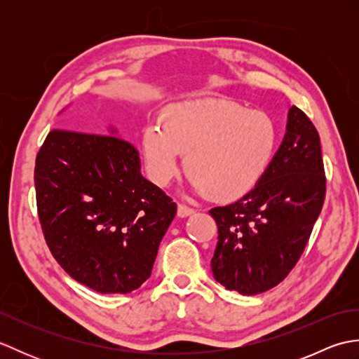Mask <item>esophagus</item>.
<instances>
[{"mask_svg": "<svg viewBox=\"0 0 359 359\" xmlns=\"http://www.w3.org/2000/svg\"><path fill=\"white\" fill-rule=\"evenodd\" d=\"M194 212V208H189V207H187V205H179L177 207V216L179 217H188V216H191Z\"/></svg>", "mask_w": 359, "mask_h": 359, "instance_id": "obj_1", "label": "esophagus"}]
</instances>
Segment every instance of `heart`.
<instances>
[{
  "mask_svg": "<svg viewBox=\"0 0 359 359\" xmlns=\"http://www.w3.org/2000/svg\"><path fill=\"white\" fill-rule=\"evenodd\" d=\"M279 147L276 120L264 111L222 98L170 104L162 126L142 133V152L151 180L168 187L177 177L182 154L194 191L236 201L257 187Z\"/></svg>",
  "mask_w": 359,
  "mask_h": 359,
  "instance_id": "obj_1",
  "label": "heart"
}]
</instances>
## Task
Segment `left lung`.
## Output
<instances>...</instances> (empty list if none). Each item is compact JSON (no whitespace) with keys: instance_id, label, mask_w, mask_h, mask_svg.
I'll return each mask as SVG.
<instances>
[{"instance_id":"8db88e82","label":"left lung","mask_w":359,"mask_h":359,"mask_svg":"<svg viewBox=\"0 0 359 359\" xmlns=\"http://www.w3.org/2000/svg\"><path fill=\"white\" fill-rule=\"evenodd\" d=\"M324 197L319 134L306 114L292 106L285 135L264 179L238 202L210 210L219 233L211 259L215 279L245 296L276 287L299 261Z\"/></svg>"}]
</instances>
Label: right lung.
Returning <instances> with one entry per match:
<instances>
[{"label":"right lung","mask_w":359,"mask_h":359,"mask_svg":"<svg viewBox=\"0 0 359 359\" xmlns=\"http://www.w3.org/2000/svg\"><path fill=\"white\" fill-rule=\"evenodd\" d=\"M53 129L35 162L38 217L52 256L98 293H129L151 276L177 205L144 179L131 143Z\"/></svg>","instance_id":"add662e5"}]
</instances>
